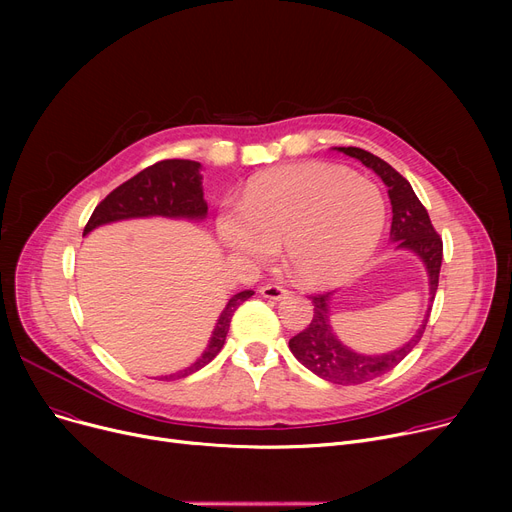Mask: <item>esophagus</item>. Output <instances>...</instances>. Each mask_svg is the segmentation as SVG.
I'll use <instances>...</instances> for the list:
<instances>
[{"mask_svg": "<svg viewBox=\"0 0 512 512\" xmlns=\"http://www.w3.org/2000/svg\"><path fill=\"white\" fill-rule=\"evenodd\" d=\"M259 292L263 299H270V301H282V299L290 297V290H286L280 284H265V286H261Z\"/></svg>", "mask_w": 512, "mask_h": 512, "instance_id": "obj_1", "label": "esophagus"}]
</instances>
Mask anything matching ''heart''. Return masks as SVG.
Listing matches in <instances>:
<instances>
[{"label":"heart","instance_id":"b5f03b06","mask_svg":"<svg viewBox=\"0 0 512 512\" xmlns=\"http://www.w3.org/2000/svg\"><path fill=\"white\" fill-rule=\"evenodd\" d=\"M384 222V197L373 182L340 166L303 161L251 178L242 207L220 211L218 234L232 253L251 261H267L284 245L290 274L324 286L369 259Z\"/></svg>","mask_w":512,"mask_h":512}]
</instances>
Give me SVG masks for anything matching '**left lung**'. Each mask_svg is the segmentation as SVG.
Here are the masks:
<instances>
[{"label": "left lung", "mask_w": 512, "mask_h": 512, "mask_svg": "<svg viewBox=\"0 0 512 512\" xmlns=\"http://www.w3.org/2000/svg\"><path fill=\"white\" fill-rule=\"evenodd\" d=\"M336 149L348 157L359 159L363 166L373 170L388 186V197L392 203L390 240L394 242L396 249L411 251L423 261L427 270V282H429V303H432L438 290V280H440L442 238L434 230L432 220H429L427 215V209L417 199L413 186L409 184L407 178H402L378 155H373L359 147H336ZM332 294L334 292H324L311 297L313 301L311 324L303 332L290 338L288 348L301 365H305L309 371L319 375L321 380L340 384V386L365 384L394 369L419 344L427 326L429 311H432V305H429L425 317L421 319L419 330L409 342L394 348L390 353L363 355L342 344L334 334L330 326Z\"/></svg>", "instance_id": "obj_1"}]
</instances>
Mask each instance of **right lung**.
<instances>
[{
  "mask_svg": "<svg viewBox=\"0 0 512 512\" xmlns=\"http://www.w3.org/2000/svg\"><path fill=\"white\" fill-rule=\"evenodd\" d=\"M201 170L203 166L199 161L191 159L157 161V164L145 168L137 176H132L130 180L114 188V191L95 207L83 236H87L91 230L103 224L132 218H155V215H161V218L174 220H205L207 203L203 199ZM253 294V290L236 292L226 303L203 355L195 363L176 373L164 375L161 380L186 378V375L199 371L209 361H213V357L222 351V346L226 342L234 311L247 299H251Z\"/></svg>",
  "mask_w": 512,
  "mask_h": 512,
  "instance_id": "add662e5",
  "label": "right lung"
}]
</instances>
